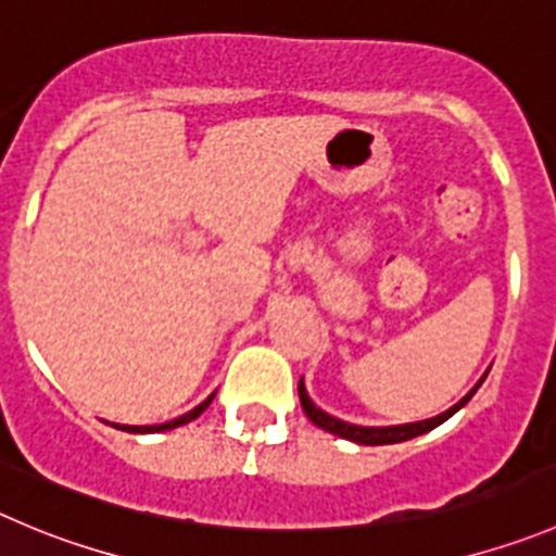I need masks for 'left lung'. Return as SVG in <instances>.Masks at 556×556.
<instances>
[{
  "instance_id": "1",
  "label": "left lung",
  "mask_w": 556,
  "mask_h": 556,
  "mask_svg": "<svg viewBox=\"0 0 556 556\" xmlns=\"http://www.w3.org/2000/svg\"><path fill=\"white\" fill-rule=\"evenodd\" d=\"M480 384H483V379H480V382H478V388H480ZM478 388H475V390H478ZM475 390H472V393L464 395V399L458 401L456 406H451V409L442 412V415L431 417V420L406 422V426L368 428V426H352V422H343V420H338V417H332V415H327V412H321L319 406H316L314 401L308 399V393H305L303 379H300V384H298L300 404H303V412H305V415H308V420L314 422V426L325 428V431L336 433V437H343V440H349V442H357V445H395V442H406V440H412V437H420V433L431 431V428H437V426H440V422H445L447 417L456 415V412L462 409V406L467 404L469 399H472Z\"/></svg>"
}]
</instances>
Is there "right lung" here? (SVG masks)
Listing matches in <instances>:
<instances>
[{
  "label": "right lung",
  "instance_id": "obj_1",
  "mask_svg": "<svg viewBox=\"0 0 556 556\" xmlns=\"http://www.w3.org/2000/svg\"><path fill=\"white\" fill-rule=\"evenodd\" d=\"M213 399H215V393L210 395L207 401H202V404L195 406V409H190L188 415L177 417V420H172V422H163V426H116V428H123V431H130V433H152V431H168V428H177V426H182V422H190V420H195V417L202 415V412L207 409L210 404H213Z\"/></svg>",
  "mask_w": 556,
  "mask_h": 556
}]
</instances>
